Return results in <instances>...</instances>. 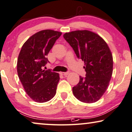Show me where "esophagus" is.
Segmentation results:
<instances>
[{
  "label": "esophagus",
  "instance_id": "1",
  "mask_svg": "<svg viewBox=\"0 0 132 132\" xmlns=\"http://www.w3.org/2000/svg\"><path fill=\"white\" fill-rule=\"evenodd\" d=\"M60 73L62 75H67L69 74V72H60Z\"/></svg>",
  "mask_w": 132,
  "mask_h": 132
}]
</instances>
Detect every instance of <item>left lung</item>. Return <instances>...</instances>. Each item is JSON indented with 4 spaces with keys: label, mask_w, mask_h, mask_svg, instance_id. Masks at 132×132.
<instances>
[{
    "label": "left lung",
    "mask_w": 132,
    "mask_h": 132,
    "mask_svg": "<svg viewBox=\"0 0 132 132\" xmlns=\"http://www.w3.org/2000/svg\"><path fill=\"white\" fill-rule=\"evenodd\" d=\"M63 37L78 59L84 61L86 77L73 87L74 96L80 101H97L108 88L113 72V58L106 42L95 33L87 30L66 33Z\"/></svg>",
    "instance_id": "obj_1"
}]
</instances>
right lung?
<instances>
[{
    "label": "right lung",
    "instance_id": "1",
    "mask_svg": "<svg viewBox=\"0 0 132 132\" xmlns=\"http://www.w3.org/2000/svg\"><path fill=\"white\" fill-rule=\"evenodd\" d=\"M61 32L50 29L36 33L22 46L17 69L24 90L38 103L50 101L55 96L60 77L51 69L43 70L48 63V54Z\"/></svg>",
    "mask_w": 132,
    "mask_h": 132
}]
</instances>
